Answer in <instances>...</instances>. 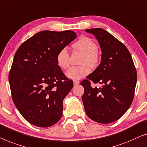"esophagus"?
Instances as JSON below:
<instances>
[{"label": "esophagus", "instance_id": "1", "mask_svg": "<svg viewBox=\"0 0 147 147\" xmlns=\"http://www.w3.org/2000/svg\"><path fill=\"white\" fill-rule=\"evenodd\" d=\"M73 83H74V85H76V84H79L80 83V81H78V80H73Z\"/></svg>", "mask_w": 147, "mask_h": 147}]
</instances>
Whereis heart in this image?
Instances as JSON below:
<instances>
[{"label": "heart", "mask_w": 147, "mask_h": 147, "mask_svg": "<svg viewBox=\"0 0 147 147\" xmlns=\"http://www.w3.org/2000/svg\"><path fill=\"white\" fill-rule=\"evenodd\" d=\"M74 52L81 54L78 67H72L66 73V76L73 80L81 79L90 73V69H95L100 63V53L98 47L92 39L81 36L71 45ZM57 65L62 69H67L70 65V56L66 49L59 51L56 56Z\"/></svg>", "instance_id": "heart-1"}]
</instances>
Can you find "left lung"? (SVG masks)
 I'll use <instances>...</instances> for the list:
<instances>
[{
    "label": "left lung",
    "mask_w": 147,
    "mask_h": 147,
    "mask_svg": "<svg viewBox=\"0 0 147 147\" xmlns=\"http://www.w3.org/2000/svg\"><path fill=\"white\" fill-rule=\"evenodd\" d=\"M102 51L101 63L80 84L86 115L92 121L108 124L119 119L132 104L136 84V71L125 45L100 28H90ZM102 84L92 88L91 82Z\"/></svg>",
    "instance_id": "8db88e82"
}]
</instances>
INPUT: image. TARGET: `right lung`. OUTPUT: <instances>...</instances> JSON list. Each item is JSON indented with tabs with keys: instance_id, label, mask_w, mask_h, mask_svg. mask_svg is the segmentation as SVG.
<instances>
[{
	"instance_id": "obj_1",
	"label": "right lung",
	"mask_w": 147,
	"mask_h": 147,
	"mask_svg": "<svg viewBox=\"0 0 147 147\" xmlns=\"http://www.w3.org/2000/svg\"><path fill=\"white\" fill-rule=\"evenodd\" d=\"M76 37L72 30H44L16 51L9 74L12 98L21 115L33 125L51 127L63 116V100L73 82L57 65L56 56Z\"/></svg>"
}]
</instances>
